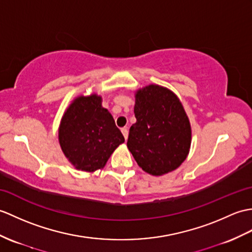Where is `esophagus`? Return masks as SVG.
<instances>
[{
    "label": "esophagus",
    "mask_w": 252,
    "mask_h": 252,
    "mask_svg": "<svg viewBox=\"0 0 252 252\" xmlns=\"http://www.w3.org/2000/svg\"><path fill=\"white\" fill-rule=\"evenodd\" d=\"M121 132H122V134H124V136H125L126 140V139H127V136H128L127 128H126V127H122V128H121Z\"/></svg>",
    "instance_id": "1"
}]
</instances>
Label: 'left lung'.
Wrapping results in <instances>:
<instances>
[{
	"label": "left lung",
	"mask_w": 252,
	"mask_h": 252,
	"mask_svg": "<svg viewBox=\"0 0 252 252\" xmlns=\"http://www.w3.org/2000/svg\"><path fill=\"white\" fill-rule=\"evenodd\" d=\"M134 114L126 146L138 166L154 176L176 169L191 145L190 122L178 97L166 88L147 86L136 93Z\"/></svg>",
	"instance_id": "1"
}]
</instances>
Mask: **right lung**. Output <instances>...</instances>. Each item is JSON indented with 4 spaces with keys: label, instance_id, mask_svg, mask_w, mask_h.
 <instances>
[{
    "label": "right lung",
    "instance_id": "1",
    "mask_svg": "<svg viewBox=\"0 0 252 252\" xmlns=\"http://www.w3.org/2000/svg\"><path fill=\"white\" fill-rule=\"evenodd\" d=\"M59 142L68 161L78 169L102 168L125 137L96 94L79 96L69 105L59 128Z\"/></svg>",
    "mask_w": 252,
    "mask_h": 252
}]
</instances>
